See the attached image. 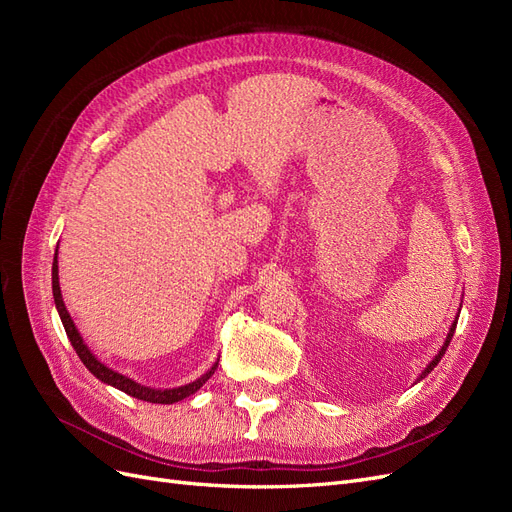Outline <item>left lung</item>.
<instances>
[{
    "label": "left lung",
    "mask_w": 512,
    "mask_h": 512,
    "mask_svg": "<svg viewBox=\"0 0 512 512\" xmlns=\"http://www.w3.org/2000/svg\"><path fill=\"white\" fill-rule=\"evenodd\" d=\"M455 329H457V322H453V327H451V331H448V337H446V342H444V346H442V348H440V352L436 354V359H433V361H431V363H429V365L425 367V371H423V374H421V376H418V380H423V378H425L427 374H431V369H433V367H436V365L440 363V359H442V356H444V352H446L448 344H451V339H453V333H455ZM418 380H416V382H418Z\"/></svg>",
    "instance_id": "8db88e82"
}]
</instances>
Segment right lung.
<instances>
[{
	"label": "right lung",
	"mask_w": 512,
	"mask_h": 512,
	"mask_svg": "<svg viewBox=\"0 0 512 512\" xmlns=\"http://www.w3.org/2000/svg\"><path fill=\"white\" fill-rule=\"evenodd\" d=\"M53 299H55V305H57L59 318H61V322H64V329H66V335H68V339H70V344H72V348L76 350V354H79V359L83 361V365H85L98 380H102V382H106V384H111V386H115V389H119V391H123V393H128V395H132V397H136V399L149 401V404H175V401H181V399H185V397H190L192 393H196V391L200 389V386H203V384L213 376L215 367H218V363H215V365L207 371L205 376H200L198 380H194V382H190V384H185V386H179V389H164V391H160V389H149V386H141L138 382H134V380H130V378H126V376H121V374H117V371H113V369H108L106 365H102V363L96 359V356L91 354V350L85 346L83 337L79 335V331H76L74 322H72V318H70V314H68V309H66V305H64V299H61L59 275H57V252H55V260H53Z\"/></svg>",
	"instance_id": "obj_1"
}]
</instances>
